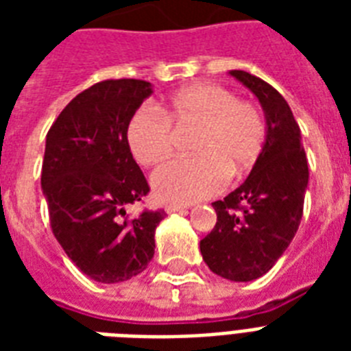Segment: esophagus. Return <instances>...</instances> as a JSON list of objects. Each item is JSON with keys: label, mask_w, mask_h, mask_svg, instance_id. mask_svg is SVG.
I'll list each match as a JSON object with an SVG mask.
<instances>
[{"label": "esophagus", "mask_w": 351, "mask_h": 351, "mask_svg": "<svg viewBox=\"0 0 351 351\" xmlns=\"http://www.w3.org/2000/svg\"><path fill=\"white\" fill-rule=\"evenodd\" d=\"M186 206H180V204H167L165 206V213H178V211H184Z\"/></svg>", "instance_id": "34e87169"}]
</instances>
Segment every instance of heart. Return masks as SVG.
<instances>
[{"label":"heart","instance_id":"obj_1","mask_svg":"<svg viewBox=\"0 0 351 351\" xmlns=\"http://www.w3.org/2000/svg\"><path fill=\"white\" fill-rule=\"evenodd\" d=\"M178 129L197 127L191 158L173 160L151 176L154 195L164 202L191 204L213 197L228 176L242 175L261 156L266 123L261 111L226 87L191 85L165 106ZM127 143L138 164L154 165L173 153L175 136L169 120L151 106L140 107L127 125Z\"/></svg>","mask_w":351,"mask_h":351}]
</instances>
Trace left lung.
<instances>
[{"instance_id":"8db88e82","label":"left lung","mask_w":351,"mask_h":351,"mask_svg":"<svg viewBox=\"0 0 351 351\" xmlns=\"http://www.w3.org/2000/svg\"><path fill=\"white\" fill-rule=\"evenodd\" d=\"M258 98L266 142L244 184L213 202L217 224L200 240L209 269L233 282L266 275L299 230L308 189V160L299 123L282 95L245 71H230Z\"/></svg>"}]
</instances>
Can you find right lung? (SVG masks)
Segmentation results:
<instances>
[{
  "instance_id": "obj_1",
  "label": "right lung",
  "mask_w": 351,
  "mask_h": 351,
  "mask_svg": "<svg viewBox=\"0 0 351 351\" xmlns=\"http://www.w3.org/2000/svg\"><path fill=\"white\" fill-rule=\"evenodd\" d=\"M151 95L153 85L143 80H106L80 93L47 132L41 189L52 233L96 282L136 277L154 255L164 211L136 219L125 213L149 193L127 143V125Z\"/></svg>"
}]
</instances>
